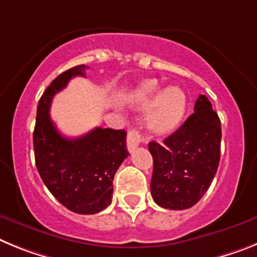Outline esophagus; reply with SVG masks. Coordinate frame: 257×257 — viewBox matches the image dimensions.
<instances>
[{
    "label": "esophagus",
    "mask_w": 257,
    "mask_h": 257,
    "mask_svg": "<svg viewBox=\"0 0 257 257\" xmlns=\"http://www.w3.org/2000/svg\"><path fill=\"white\" fill-rule=\"evenodd\" d=\"M144 136L141 135V132L137 131V129H132V131L128 132V138H126V145H128V150L133 151L136 147L140 144L145 142Z\"/></svg>",
    "instance_id": "obj_1"
}]
</instances>
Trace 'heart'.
I'll use <instances>...</instances> for the list:
<instances>
[{
  "mask_svg": "<svg viewBox=\"0 0 257 257\" xmlns=\"http://www.w3.org/2000/svg\"><path fill=\"white\" fill-rule=\"evenodd\" d=\"M135 102L141 108L150 107L147 125L158 135L175 131L182 121L186 111V95L178 86H168L160 91L156 80H146L135 94Z\"/></svg>",
  "mask_w": 257,
  "mask_h": 257,
  "instance_id": "1",
  "label": "heart"
}]
</instances>
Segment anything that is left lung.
<instances>
[{
    "label": "left lung",
    "mask_w": 257,
    "mask_h": 257,
    "mask_svg": "<svg viewBox=\"0 0 257 257\" xmlns=\"http://www.w3.org/2000/svg\"><path fill=\"white\" fill-rule=\"evenodd\" d=\"M221 122L206 95L194 113L163 144L150 142L154 159L151 195L158 206L186 209L208 190L220 163Z\"/></svg>",
    "instance_id": "obj_1"
}]
</instances>
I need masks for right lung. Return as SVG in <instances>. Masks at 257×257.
Instances as JSON below:
<instances>
[{
  "label": "right lung",
  "mask_w": 257,
  "mask_h": 257,
  "mask_svg": "<svg viewBox=\"0 0 257 257\" xmlns=\"http://www.w3.org/2000/svg\"><path fill=\"white\" fill-rule=\"evenodd\" d=\"M86 67L76 66L61 73L44 91L37 106L33 132L36 167L55 199L70 211L94 215L112 202V181L129 155L126 132L97 126L77 138H67L50 119L53 97L72 77L85 76Z\"/></svg>",
  "instance_id": "1"
}]
</instances>
